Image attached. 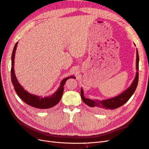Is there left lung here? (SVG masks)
<instances>
[{
	"instance_id": "left-lung-1",
	"label": "left lung",
	"mask_w": 149,
	"mask_h": 149,
	"mask_svg": "<svg viewBox=\"0 0 149 149\" xmlns=\"http://www.w3.org/2000/svg\"><path fill=\"white\" fill-rule=\"evenodd\" d=\"M135 45V44H134ZM139 57L138 50L137 49L136 51V74L135 78L133 81L132 83L130 86L126 89L121 94H119L118 96L112 97L107 100H104L102 101H99L97 100H92L90 99L86 98L84 96L83 89H81V97L83 101L87 106L91 107L92 109L96 112H102L108 110H113L118 108L123 105H124L125 102H127L129 99L133 95L136 89V88L138 84L139 81Z\"/></svg>"
}]
</instances>
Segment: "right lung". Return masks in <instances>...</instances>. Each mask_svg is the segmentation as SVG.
Masks as SVG:
<instances>
[{"mask_svg": "<svg viewBox=\"0 0 149 149\" xmlns=\"http://www.w3.org/2000/svg\"><path fill=\"white\" fill-rule=\"evenodd\" d=\"M17 45L18 42L15 43L12 52L11 67V80L17 95L19 96V97L22 101L26 104H27L29 106H32L33 107L38 108V109H49V108H51L56 106L61 100V97L63 96V93L64 91V85L66 81V80H68L69 78L75 79V77L74 76H69V77L64 78L61 81L60 87L58 88L57 91L49 96H39L29 93L24 89L22 86H21L19 81H18L15 74L14 58Z\"/></svg>", "mask_w": 149, "mask_h": 149, "instance_id": "obj_1", "label": "right lung"}]
</instances>
